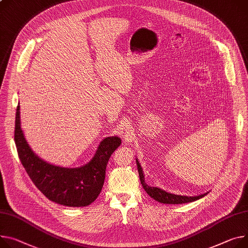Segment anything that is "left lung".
<instances>
[{
	"mask_svg": "<svg viewBox=\"0 0 248 248\" xmlns=\"http://www.w3.org/2000/svg\"><path fill=\"white\" fill-rule=\"evenodd\" d=\"M136 163H137V168H138V172H139V177H140V181L141 184L144 187V189L147 192V194L152 198L154 199L155 201L162 202V203H169V204H179V203H186V202H195L199 199H202V197H204L207 193L203 194V195H200L197 197H186V196H180V195H174V194H170L165 192L164 189L156 187V186H150L145 183V179H144V173L142 167L140 165V163L138 162V160L136 159Z\"/></svg>",
	"mask_w": 248,
	"mask_h": 248,
	"instance_id": "left-lung-1",
	"label": "left lung"
}]
</instances>
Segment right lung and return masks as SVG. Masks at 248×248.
I'll return each instance as SVG.
<instances>
[{"label": "right lung", "instance_id": "obj_1", "mask_svg": "<svg viewBox=\"0 0 248 248\" xmlns=\"http://www.w3.org/2000/svg\"><path fill=\"white\" fill-rule=\"evenodd\" d=\"M15 143L26 172L32 183L51 202L66 206H86L99 196L108 160L121 145L117 136L102 140L89 163L79 168H63L51 165L39 156L25 139L20 120V103L16 107Z\"/></svg>", "mask_w": 248, "mask_h": 248}]
</instances>
